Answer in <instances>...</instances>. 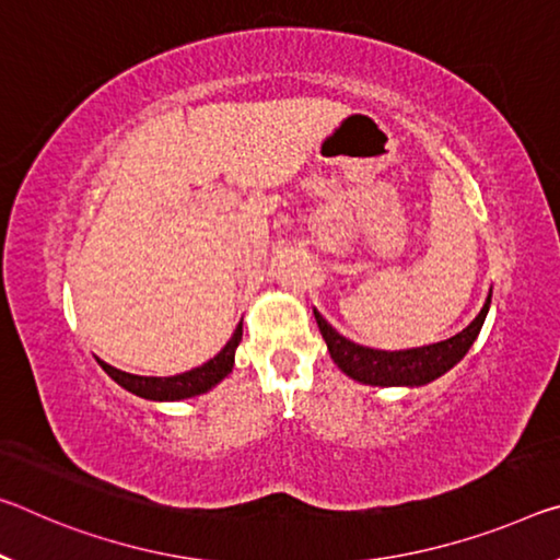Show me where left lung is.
Wrapping results in <instances>:
<instances>
[{"mask_svg":"<svg viewBox=\"0 0 560 560\" xmlns=\"http://www.w3.org/2000/svg\"><path fill=\"white\" fill-rule=\"evenodd\" d=\"M488 304H491V296L486 299L481 314H478L460 334L451 336V339L441 343L421 346V349L408 351L363 349V346L346 341L343 336L336 334L316 312L314 316L318 331H322L328 346V353H331L334 363L346 376L371 386H421L429 384L433 378H439L441 374H446L451 366H456V363L466 357V351L471 349V343L476 341V336L486 322Z\"/></svg>","mask_w":560,"mask_h":560,"instance_id":"8db88e82","label":"left lung"}]
</instances>
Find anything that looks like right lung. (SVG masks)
Instances as JSON below:
<instances>
[{"mask_svg":"<svg viewBox=\"0 0 560 560\" xmlns=\"http://www.w3.org/2000/svg\"><path fill=\"white\" fill-rule=\"evenodd\" d=\"M238 341H242V324L236 326V331L232 339L226 341L224 349H221L214 359H209L201 366L186 371V374H176V376H135V374H124V371H117L106 363L100 361V366L109 374L121 388L137 394L141 398H152V401H179V398H189V396H199L203 392H209L211 386L219 384L229 371L234 366V351Z\"/></svg>","mask_w":560,"mask_h":560,"instance_id":"obj_1","label":"right lung"}]
</instances>
